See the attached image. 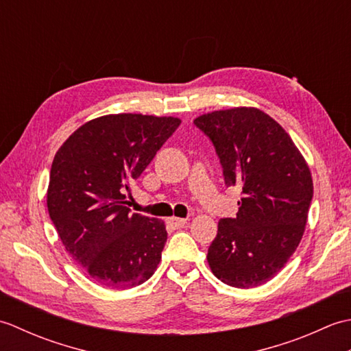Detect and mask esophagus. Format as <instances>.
Here are the masks:
<instances>
[{
  "mask_svg": "<svg viewBox=\"0 0 351 351\" xmlns=\"http://www.w3.org/2000/svg\"><path fill=\"white\" fill-rule=\"evenodd\" d=\"M167 223L169 225L171 226V228H175V229H180V228H182L185 223H187V219H180V217H170L169 220H167Z\"/></svg>",
  "mask_w": 351,
  "mask_h": 351,
  "instance_id": "obj_1",
  "label": "esophagus"
}]
</instances>
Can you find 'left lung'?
<instances>
[{
  "label": "left lung",
  "mask_w": 351,
  "mask_h": 351,
  "mask_svg": "<svg viewBox=\"0 0 351 351\" xmlns=\"http://www.w3.org/2000/svg\"><path fill=\"white\" fill-rule=\"evenodd\" d=\"M225 184L240 187L237 217L220 219L208 247L213 273L235 288L268 282L288 263L308 220L314 185L306 161L282 126L256 108L199 116Z\"/></svg>",
  "instance_id": "8db88e82"
}]
</instances>
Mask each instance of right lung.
<instances>
[{"instance_id": "1", "label": "right lung", "mask_w": 351, "mask_h": 351, "mask_svg": "<svg viewBox=\"0 0 351 351\" xmlns=\"http://www.w3.org/2000/svg\"><path fill=\"white\" fill-rule=\"evenodd\" d=\"M180 125L176 117L102 116L80 126L54 156L49 217L72 259L104 287L141 285L160 264L164 221L132 214L125 191Z\"/></svg>"}]
</instances>
